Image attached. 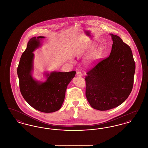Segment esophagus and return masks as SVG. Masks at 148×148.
I'll return each instance as SVG.
<instances>
[{"instance_id":"obj_1","label":"esophagus","mask_w":148,"mask_h":148,"mask_svg":"<svg viewBox=\"0 0 148 148\" xmlns=\"http://www.w3.org/2000/svg\"><path fill=\"white\" fill-rule=\"evenodd\" d=\"M77 75L78 77H82V73L81 71H77Z\"/></svg>"}]
</instances>
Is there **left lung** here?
<instances>
[{
	"label": "left lung",
	"instance_id": "8db88e82",
	"mask_svg": "<svg viewBox=\"0 0 148 148\" xmlns=\"http://www.w3.org/2000/svg\"><path fill=\"white\" fill-rule=\"evenodd\" d=\"M109 56L86 72L85 95L92 108L104 111L121 104L132 90L135 64L130 47L111 34Z\"/></svg>",
	"mask_w": 148,
	"mask_h": 148
}]
</instances>
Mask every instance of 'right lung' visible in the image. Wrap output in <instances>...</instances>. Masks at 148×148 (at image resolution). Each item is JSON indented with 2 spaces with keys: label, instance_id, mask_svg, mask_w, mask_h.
Returning a JSON list of instances; mask_svg holds the SVG:
<instances>
[{
  "label": "right lung",
  "instance_id": "right-lung-1",
  "mask_svg": "<svg viewBox=\"0 0 148 148\" xmlns=\"http://www.w3.org/2000/svg\"><path fill=\"white\" fill-rule=\"evenodd\" d=\"M44 36L33 37L21 55L17 68L21 95L29 104L43 113H53L59 110L63 104L68 84L75 77L76 71L52 72L47 74L48 79L40 83L31 75L33 69V52Z\"/></svg>",
  "mask_w": 148,
  "mask_h": 148
}]
</instances>
